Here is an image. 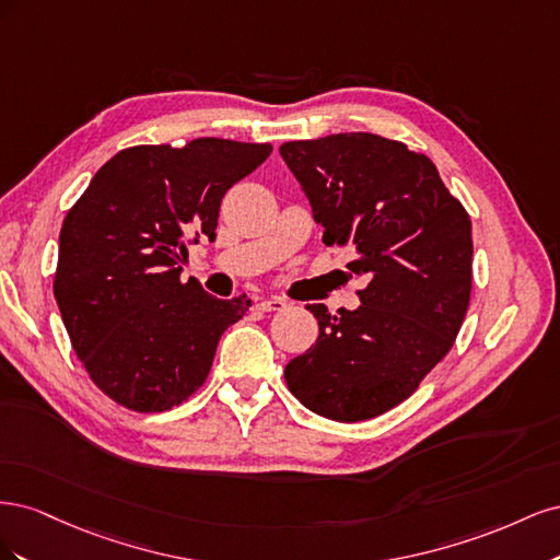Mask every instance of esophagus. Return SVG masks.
<instances>
[{
	"label": "esophagus",
	"instance_id": "obj_1",
	"mask_svg": "<svg viewBox=\"0 0 560 560\" xmlns=\"http://www.w3.org/2000/svg\"><path fill=\"white\" fill-rule=\"evenodd\" d=\"M257 306L264 313H276V311H282L287 306V301L282 296H270V299H261Z\"/></svg>",
	"mask_w": 560,
	"mask_h": 560
}]
</instances>
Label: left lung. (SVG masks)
<instances>
[{
	"mask_svg": "<svg viewBox=\"0 0 560 560\" xmlns=\"http://www.w3.org/2000/svg\"><path fill=\"white\" fill-rule=\"evenodd\" d=\"M327 245H350L364 276L358 311L306 306L315 346L284 366L292 395L338 422L376 418L409 399L463 327L471 294V219L434 163L374 132L284 142Z\"/></svg>",
	"mask_w": 560,
	"mask_h": 560,
	"instance_id": "1",
	"label": "left lung"
}]
</instances>
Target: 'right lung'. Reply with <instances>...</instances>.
Here are the masks:
<instances>
[{
  "mask_svg": "<svg viewBox=\"0 0 560 560\" xmlns=\"http://www.w3.org/2000/svg\"><path fill=\"white\" fill-rule=\"evenodd\" d=\"M270 151L219 138L128 147L67 212L54 294L77 358L116 404L159 413L206 383L249 299L182 282L186 243L214 238L224 194Z\"/></svg>",
  "mask_w": 560,
  "mask_h": 560,
  "instance_id": "add662e5",
  "label": "right lung"
}]
</instances>
